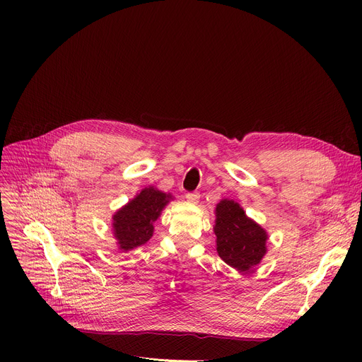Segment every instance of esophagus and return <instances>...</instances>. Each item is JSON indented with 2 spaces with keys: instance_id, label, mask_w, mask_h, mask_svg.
Returning <instances> with one entry per match:
<instances>
[{
  "instance_id": "esophagus-1",
  "label": "esophagus",
  "mask_w": 362,
  "mask_h": 362,
  "mask_svg": "<svg viewBox=\"0 0 362 362\" xmlns=\"http://www.w3.org/2000/svg\"><path fill=\"white\" fill-rule=\"evenodd\" d=\"M199 192H187L186 194V199L189 201V202H192V204H197L198 201H199Z\"/></svg>"
}]
</instances>
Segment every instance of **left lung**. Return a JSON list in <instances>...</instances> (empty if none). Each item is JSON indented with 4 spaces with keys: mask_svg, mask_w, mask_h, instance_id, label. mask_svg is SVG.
I'll list each match as a JSON object with an SVG mask.
<instances>
[{
    "mask_svg": "<svg viewBox=\"0 0 362 362\" xmlns=\"http://www.w3.org/2000/svg\"><path fill=\"white\" fill-rule=\"evenodd\" d=\"M217 252L224 262L239 272H248L265 254L267 233L245 216L240 205L224 199L216 208Z\"/></svg>",
    "mask_w": 362,
    "mask_h": 362,
    "instance_id": "left-lung-1",
    "label": "left lung"
}]
</instances>
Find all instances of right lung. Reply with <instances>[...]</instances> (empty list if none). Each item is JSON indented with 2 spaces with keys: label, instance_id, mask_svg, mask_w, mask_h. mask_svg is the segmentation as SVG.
Returning <instances> with one entry per match:
<instances>
[{
  "label": "right lung",
  "instance_id": "obj_1",
  "mask_svg": "<svg viewBox=\"0 0 362 362\" xmlns=\"http://www.w3.org/2000/svg\"><path fill=\"white\" fill-rule=\"evenodd\" d=\"M170 195L157 191L156 187H145L144 191L132 199L127 205L112 217L114 236L119 240L120 250L129 251L148 242L154 232V223Z\"/></svg>",
  "mask_w": 362,
  "mask_h": 362
}]
</instances>
